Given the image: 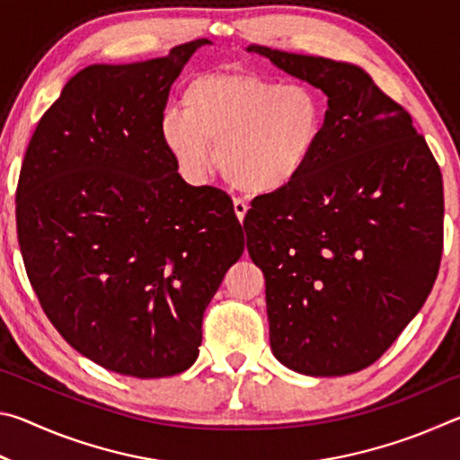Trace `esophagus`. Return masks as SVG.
Instances as JSON below:
<instances>
[{"instance_id":"esophagus-1","label":"esophagus","mask_w":460,"mask_h":460,"mask_svg":"<svg viewBox=\"0 0 460 460\" xmlns=\"http://www.w3.org/2000/svg\"><path fill=\"white\" fill-rule=\"evenodd\" d=\"M233 208H235V215H237V219L243 223V219H245V215H247V211H249V205L247 202L243 200V199H233Z\"/></svg>"}]
</instances>
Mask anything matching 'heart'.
Segmentation results:
<instances>
[{
	"label": "heart",
	"instance_id": "1",
	"mask_svg": "<svg viewBox=\"0 0 460 460\" xmlns=\"http://www.w3.org/2000/svg\"><path fill=\"white\" fill-rule=\"evenodd\" d=\"M184 111L162 115L160 136L186 178L217 166L241 190L270 194L292 186L321 147L326 107L316 89L266 76L219 71L194 79Z\"/></svg>",
	"mask_w": 460,
	"mask_h": 460
}]
</instances>
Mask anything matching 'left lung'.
<instances>
[{"label":"left lung","instance_id":"8db88e82","mask_svg":"<svg viewBox=\"0 0 460 460\" xmlns=\"http://www.w3.org/2000/svg\"><path fill=\"white\" fill-rule=\"evenodd\" d=\"M329 97L313 164L252 200L247 252L266 276L270 345L305 376L376 363L430 294L442 258V174L410 113L363 68L252 44Z\"/></svg>","mask_w":460,"mask_h":460}]
</instances>
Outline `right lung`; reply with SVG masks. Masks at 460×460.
<instances>
[{
	"instance_id": "1",
	"label": "right lung",
	"mask_w": 460,
	"mask_h": 460,
	"mask_svg": "<svg viewBox=\"0 0 460 460\" xmlns=\"http://www.w3.org/2000/svg\"><path fill=\"white\" fill-rule=\"evenodd\" d=\"M205 44L83 68L22 162L30 284L68 345L121 376L168 377L197 361L205 308L245 249L229 194L186 184L160 136L170 84Z\"/></svg>"
}]
</instances>
